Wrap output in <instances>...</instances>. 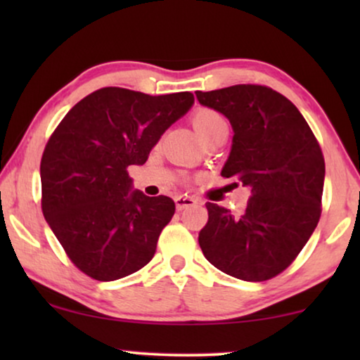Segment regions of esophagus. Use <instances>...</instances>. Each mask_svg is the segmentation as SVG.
Listing matches in <instances>:
<instances>
[{
	"label": "esophagus",
	"instance_id": "esophagus-1",
	"mask_svg": "<svg viewBox=\"0 0 360 360\" xmlns=\"http://www.w3.org/2000/svg\"><path fill=\"white\" fill-rule=\"evenodd\" d=\"M196 203H198V200H195L193 196H176L175 198V206L179 211L188 208V206H193Z\"/></svg>",
	"mask_w": 360,
	"mask_h": 360
}]
</instances>
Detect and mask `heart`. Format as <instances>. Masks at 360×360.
I'll list each match as a JSON object with an SVG mask.
<instances>
[{"instance_id": "1", "label": "heart", "mask_w": 360, "mask_h": 360, "mask_svg": "<svg viewBox=\"0 0 360 360\" xmlns=\"http://www.w3.org/2000/svg\"><path fill=\"white\" fill-rule=\"evenodd\" d=\"M191 124H193L196 134L200 136L201 141L208 139L210 136L228 127L224 117L218 111L210 110V108H200V110H196L193 116H191Z\"/></svg>"}]
</instances>
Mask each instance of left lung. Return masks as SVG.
Returning <instances> with one entry per match:
<instances>
[{
  "instance_id": "1",
  "label": "left lung",
  "mask_w": 360,
  "mask_h": 360,
  "mask_svg": "<svg viewBox=\"0 0 360 360\" xmlns=\"http://www.w3.org/2000/svg\"><path fill=\"white\" fill-rule=\"evenodd\" d=\"M196 98L233 126V147L221 175L250 188L240 216L206 203L200 248L231 277H277L297 259L321 216V147L298 108L269 86L234 85L196 91Z\"/></svg>"
}]
</instances>
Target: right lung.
Listing matches in <instances>:
<instances>
[{
    "label": "right lung",
    "instance_id": "obj_1",
    "mask_svg": "<svg viewBox=\"0 0 360 360\" xmlns=\"http://www.w3.org/2000/svg\"><path fill=\"white\" fill-rule=\"evenodd\" d=\"M190 91L150 96L106 86L78 101L49 137L41 160L42 213L68 259L111 282L152 260L175 203L132 190L160 136L193 105Z\"/></svg>",
    "mask_w": 360,
    "mask_h": 360
}]
</instances>
